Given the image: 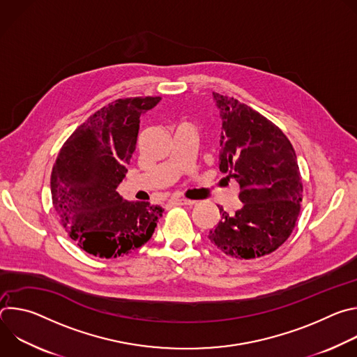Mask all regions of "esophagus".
Listing matches in <instances>:
<instances>
[{
  "mask_svg": "<svg viewBox=\"0 0 357 357\" xmlns=\"http://www.w3.org/2000/svg\"><path fill=\"white\" fill-rule=\"evenodd\" d=\"M169 205H172V206H192V205H195V200L185 199V197H172L169 200Z\"/></svg>",
  "mask_w": 357,
  "mask_h": 357,
  "instance_id": "esophagus-1",
  "label": "esophagus"
}]
</instances>
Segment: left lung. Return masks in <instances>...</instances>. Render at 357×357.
Returning a JSON list of instances; mask_svg holds the SVG:
<instances>
[{"label":"left lung","mask_w":357,"mask_h":357,"mask_svg":"<svg viewBox=\"0 0 357 357\" xmlns=\"http://www.w3.org/2000/svg\"><path fill=\"white\" fill-rule=\"evenodd\" d=\"M220 109V171L240 185L234 215L220 206L209 240L226 256L257 259L291 236L301 212L303 185L287 135L268 119L229 96L213 93Z\"/></svg>","instance_id":"left-lung-1"}]
</instances>
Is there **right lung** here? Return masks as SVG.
Wrapping results in <instances>:
<instances>
[{"label":"right lung","mask_w":357,"mask_h":357,"mask_svg":"<svg viewBox=\"0 0 357 357\" xmlns=\"http://www.w3.org/2000/svg\"><path fill=\"white\" fill-rule=\"evenodd\" d=\"M160 96L112 101L91 114L62 145L50 175L55 212L68 236L86 252L116 259L145 244L161 206L127 202L117 186L135 151L139 116Z\"/></svg>","instance_id":"right-lung-1"}]
</instances>
